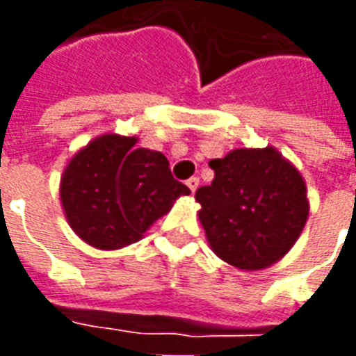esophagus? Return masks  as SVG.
I'll return each mask as SVG.
<instances>
[{
  "instance_id": "esophagus-1",
  "label": "esophagus",
  "mask_w": 356,
  "mask_h": 356,
  "mask_svg": "<svg viewBox=\"0 0 356 356\" xmlns=\"http://www.w3.org/2000/svg\"><path fill=\"white\" fill-rule=\"evenodd\" d=\"M198 185H200V179L198 177H191L188 181H186V186L191 188V193H196V188H198Z\"/></svg>"
}]
</instances>
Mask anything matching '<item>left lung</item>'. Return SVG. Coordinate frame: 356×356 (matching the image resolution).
Segmentation results:
<instances>
[{"instance_id": "left-lung-1", "label": "left lung", "mask_w": 356, "mask_h": 356, "mask_svg": "<svg viewBox=\"0 0 356 356\" xmlns=\"http://www.w3.org/2000/svg\"><path fill=\"white\" fill-rule=\"evenodd\" d=\"M216 177L196 191L211 252L240 270H261L290 252L309 219L303 175L275 147L234 148L209 162Z\"/></svg>"}]
</instances>
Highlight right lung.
<instances>
[{"instance_id": "right-lung-1", "label": "right lung", "mask_w": 356, "mask_h": 356, "mask_svg": "<svg viewBox=\"0 0 356 356\" xmlns=\"http://www.w3.org/2000/svg\"><path fill=\"white\" fill-rule=\"evenodd\" d=\"M139 137L104 133L68 160L60 206L70 229L97 250L135 244L177 198L191 194L173 179L168 158L137 147Z\"/></svg>"}]
</instances>
